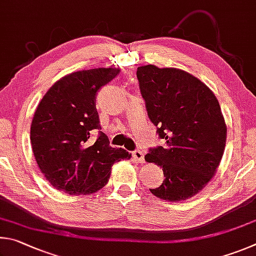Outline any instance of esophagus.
<instances>
[{"label":"esophagus","mask_w":256,"mask_h":256,"mask_svg":"<svg viewBox=\"0 0 256 256\" xmlns=\"http://www.w3.org/2000/svg\"><path fill=\"white\" fill-rule=\"evenodd\" d=\"M132 158H135L138 163H144V160H145L144 153H142L140 150H135L132 153Z\"/></svg>","instance_id":"obj_1"}]
</instances>
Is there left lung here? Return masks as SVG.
Returning a JSON list of instances; mask_svg holds the SVG:
<instances>
[{
  "label": "left lung",
  "mask_w": 256,
  "mask_h": 256,
  "mask_svg": "<svg viewBox=\"0 0 256 256\" xmlns=\"http://www.w3.org/2000/svg\"><path fill=\"white\" fill-rule=\"evenodd\" d=\"M137 78L147 114L164 142L145 155L165 176L150 190L173 202L189 199L212 180L225 150L227 128L219 102L207 85L182 70L140 66Z\"/></svg>",
  "instance_id": "8db88e82"
}]
</instances>
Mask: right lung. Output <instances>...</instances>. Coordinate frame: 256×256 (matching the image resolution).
Returning <instances> with one entry per match:
<instances>
[{"label": "right lung", "mask_w": 256, "mask_h": 256, "mask_svg": "<svg viewBox=\"0 0 256 256\" xmlns=\"http://www.w3.org/2000/svg\"><path fill=\"white\" fill-rule=\"evenodd\" d=\"M118 73L116 68L75 72L57 80L38 104L31 146L40 171L55 189L72 196L93 194L109 181L114 162L130 158L126 150L109 145L96 108L98 91Z\"/></svg>", "instance_id": "obj_1"}]
</instances>
